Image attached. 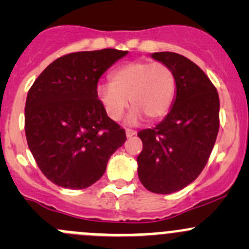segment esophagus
Masks as SVG:
<instances>
[{"label":"esophagus","instance_id":"esophagus-1","mask_svg":"<svg viewBox=\"0 0 249 249\" xmlns=\"http://www.w3.org/2000/svg\"><path fill=\"white\" fill-rule=\"evenodd\" d=\"M135 135H136V131H135V130L126 129V137H127V139H130V137L135 136Z\"/></svg>","mask_w":249,"mask_h":249}]
</instances>
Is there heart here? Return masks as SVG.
<instances>
[{
    "label": "heart",
    "instance_id": "1",
    "mask_svg": "<svg viewBox=\"0 0 249 249\" xmlns=\"http://www.w3.org/2000/svg\"><path fill=\"white\" fill-rule=\"evenodd\" d=\"M110 83H100L96 95L112 120H119L130 105L127 122L134 124L147 117L150 122L164 118L177 92L175 71L165 64L136 60L113 70Z\"/></svg>",
    "mask_w": 249,
    "mask_h": 249
}]
</instances>
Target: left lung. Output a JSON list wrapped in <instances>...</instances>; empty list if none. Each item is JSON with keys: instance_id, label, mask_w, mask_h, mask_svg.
<instances>
[{"instance_id": "8db88e82", "label": "left lung", "mask_w": 249, "mask_h": 249, "mask_svg": "<svg viewBox=\"0 0 249 249\" xmlns=\"http://www.w3.org/2000/svg\"><path fill=\"white\" fill-rule=\"evenodd\" d=\"M152 57L175 71L177 92L165 119L137 134L143 143L137 172L145 189L171 194L196 179L207 164L219 130V97L205 72L183 55L160 52Z\"/></svg>"}]
</instances>
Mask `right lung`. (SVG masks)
<instances>
[{"label":"right lung","mask_w":249,"mask_h":249,"mask_svg":"<svg viewBox=\"0 0 249 249\" xmlns=\"http://www.w3.org/2000/svg\"><path fill=\"white\" fill-rule=\"evenodd\" d=\"M126 54L108 48L64 55L30 88L25 105L27 144L54 184L90 187L126 141L125 130L106 114L96 95L100 77Z\"/></svg>","instance_id":"obj_1"}]
</instances>
